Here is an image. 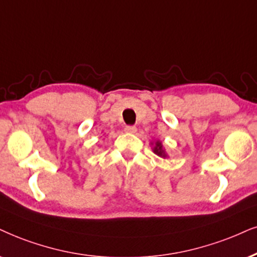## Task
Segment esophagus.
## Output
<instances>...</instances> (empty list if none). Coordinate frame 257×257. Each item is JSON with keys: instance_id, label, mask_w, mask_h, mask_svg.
Returning a JSON list of instances; mask_svg holds the SVG:
<instances>
[{"instance_id": "1", "label": "esophagus", "mask_w": 257, "mask_h": 257, "mask_svg": "<svg viewBox=\"0 0 257 257\" xmlns=\"http://www.w3.org/2000/svg\"><path fill=\"white\" fill-rule=\"evenodd\" d=\"M124 132L125 133H131V134H134V133L136 132V126L134 125H126L124 128Z\"/></svg>"}]
</instances>
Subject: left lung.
I'll return each instance as SVG.
<instances>
[{"label": "left lung", "instance_id": "obj_1", "mask_svg": "<svg viewBox=\"0 0 257 257\" xmlns=\"http://www.w3.org/2000/svg\"><path fill=\"white\" fill-rule=\"evenodd\" d=\"M153 152H154L155 154L159 155V157H161V158H166L167 157L166 152H165V149H164V147H162V144L160 141L155 142V146H154V148H153Z\"/></svg>", "mask_w": 257, "mask_h": 257}]
</instances>
